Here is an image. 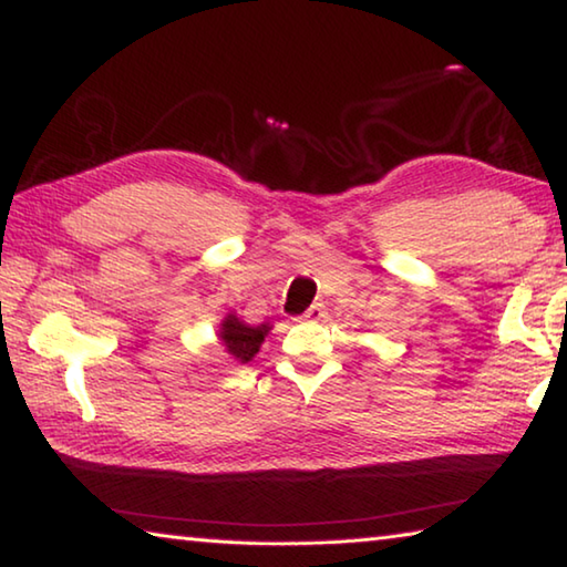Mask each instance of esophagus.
<instances>
[{"mask_svg":"<svg viewBox=\"0 0 567 567\" xmlns=\"http://www.w3.org/2000/svg\"><path fill=\"white\" fill-rule=\"evenodd\" d=\"M324 318H328V312H324L322 302H315L310 310L302 315V320H310V322H318V320H324Z\"/></svg>","mask_w":567,"mask_h":567,"instance_id":"1","label":"esophagus"}]
</instances>
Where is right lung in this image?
I'll use <instances>...</instances> for the list:
<instances>
[{"label": "right lung", "instance_id": "1", "mask_svg": "<svg viewBox=\"0 0 567 567\" xmlns=\"http://www.w3.org/2000/svg\"><path fill=\"white\" fill-rule=\"evenodd\" d=\"M272 330L270 322H262L252 328L237 318L235 312H229L227 318L219 324V340H223L225 350L233 354L237 362H249L260 352V344L265 342V334Z\"/></svg>", "mask_w": 567, "mask_h": 567}]
</instances>
